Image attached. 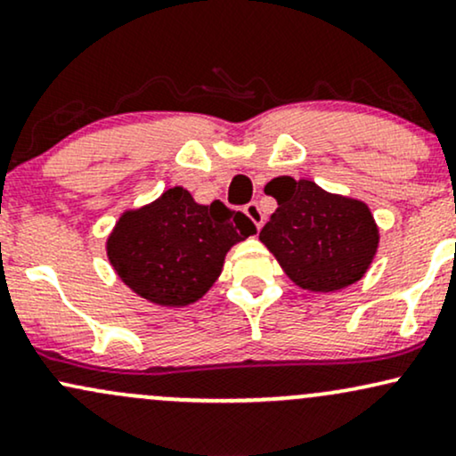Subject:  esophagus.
<instances>
[{
	"label": "esophagus",
	"instance_id": "1",
	"mask_svg": "<svg viewBox=\"0 0 456 456\" xmlns=\"http://www.w3.org/2000/svg\"><path fill=\"white\" fill-rule=\"evenodd\" d=\"M244 214L255 223V227L261 229V224H264V212H261L257 201H250L248 206H244Z\"/></svg>",
	"mask_w": 456,
	"mask_h": 456
}]
</instances>
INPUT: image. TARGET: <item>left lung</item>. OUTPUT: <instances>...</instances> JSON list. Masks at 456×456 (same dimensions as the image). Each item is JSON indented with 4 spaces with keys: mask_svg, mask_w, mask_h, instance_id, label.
I'll return each mask as SVG.
<instances>
[{
    "mask_svg": "<svg viewBox=\"0 0 456 456\" xmlns=\"http://www.w3.org/2000/svg\"><path fill=\"white\" fill-rule=\"evenodd\" d=\"M265 191L279 208L259 240L296 285L326 294L362 279L379 244L366 203L330 195L315 182L289 175L272 180Z\"/></svg>",
    "mask_w": 456,
    "mask_h": 456,
    "instance_id": "left-lung-1",
    "label": "left lung"
}]
</instances>
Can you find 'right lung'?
Returning a JSON list of instances; mask_svg holds the SVG:
<instances>
[{"label": "right lung", "instance_id": "1", "mask_svg": "<svg viewBox=\"0 0 456 456\" xmlns=\"http://www.w3.org/2000/svg\"><path fill=\"white\" fill-rule=\"evenodd\" d=\"M257 233L242 212L221 201L199 206L186 188L122 214L107 240L113 270L134 294L160 306L197 302L221 274L233 244Z\"/></svg>", "mask_w": 456, "mask_h": 456}]
</instances>
